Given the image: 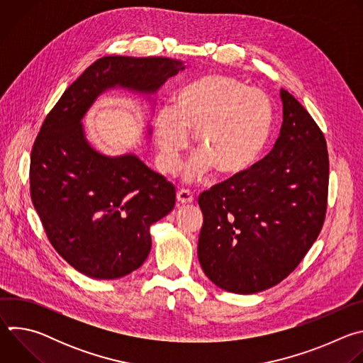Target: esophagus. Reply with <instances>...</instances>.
<instances>
[{
	"label": "esophagus",
	"mask_w": 363,
	"mask_h": 363,
	"mask_svg": "<svg viewBox=\"0 0 363 363\" xmlns=\"http://www.w3.org/2000/svg\"><path fill=\"white\" fill-rule=\"evenodd\" d=\"M177 201L178 203H191L194 201V195L189 189H179L177 192Z\"/></svg>",
	"instance_id": "34e87169"
}]
</instances>
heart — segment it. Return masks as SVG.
Wrapping results in <instances>:
<instances>
[{
	"label": "heart",
	"instance_id": "1",
	"mask_svg": "<svg viewBox=\"0 0 363 363\" xmlns=\"http://www.w3.org/2000/svg\"><path fill=\"white\" fill-rule=\"evenodd\" d=\"M273 105L269 96L231 76H203L186 84L175 106L162 108L153 119L158 164L165 174L181 167L182 153L194 130L198 149L188 165L194 179L213 168L221 177L247 171L260 157L273 128Z\"/></svg>",
	"mask_w": 363,
	"mask_h": 363
}]
</instances>
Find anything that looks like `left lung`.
Listing matches in <instances>:
<instances>
[{
  "label": "left lung",
  "instance_id": "8db88e82",
  "mask_svg": "<svg viewBox=\"0 0 363 363\" xmlns=\"http://www.w3.org/2000/svg\"><path fill=\"white\" fill-rule=\"evenodd\" d=\"M274 147L247 171L199 195V264L220 289L251 294L284 280L316 241L326 216L329 157L308 112L284 89Z\"/></svg>",
  "mask_w": 363,
  "mask_h": 363
}]
</instances>
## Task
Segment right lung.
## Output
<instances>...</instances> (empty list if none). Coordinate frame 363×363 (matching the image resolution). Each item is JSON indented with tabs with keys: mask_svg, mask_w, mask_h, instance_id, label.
Masks as SVG:
<instances>
[{
	"mask_svg": "<svg viewBox=\"0 0 363 363\" xmlns=\"http://www.w3.org/2000/svg\"><path fill=\"white\" fill-rule=\"evenodd\" d=\"M185 66L168 57L96 60L51 111L34 142L30 192L47 238L77 272L113 280L149 255V228L175 205V188L135 153L106 157L86 139L83 118L113 87L155 94Z\"/></svg>",
	"mask_w": 363,
	"mask_h": 363,
	"instance_id": "1",
	"label": "right lung"
}]
</instances>
